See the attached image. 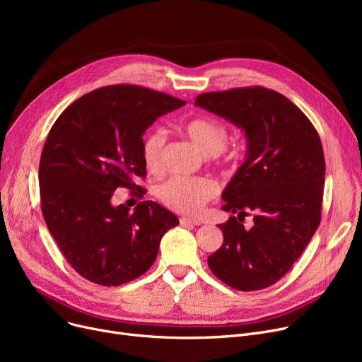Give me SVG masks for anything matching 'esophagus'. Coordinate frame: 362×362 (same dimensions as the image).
Returning a JSON list of instances; mask_svg holds the SVG:
<instances>
[{
	"label": "esophagus",
	"mask_w": 362,
	"mask_h": 362,
	"mask_svg": "<svg viewBox=\"0 0 362 362\" xmlns=\"http://www.w3.org/2000/svg\"><path fill=\"white\" fill-rule=\"evenodd\" d=\"M180 224L182 226H199L201 221L197 220V218H191V217H182Z\"/></svg>",
	"instance_id": "obj_1"
}]
</instances>
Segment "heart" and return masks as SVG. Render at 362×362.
Masks as SVG:
<instances>
[{
    "mask_svg": "<svg viewBox=\"0 0 362 362\" xmlns=\"http://www.w3.org/2000/svg\"><path fill=\"white\" fill-rule=\"evenodd\" d=\"M182 132L191 139L206 157H217L227 144V127L213 117H194L180 126ZM167 136L161 129L149 130L142 142V158L148 170L163 168ZM161 201L179 213L195 214L217 197V185L211 179L171 177L160 186Z\"/></svg>",
    "mask_w": 362,
    "mask_h": 362,
    "instance_id": "heart-1",
    "label": "heart"
}]
</instances>
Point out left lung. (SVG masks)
I'll use <instances>...</instances> for the list:
<instances>
[{
	"label": "left lung",
	"mask_w": 362,
	"mask_h": 362,
	"mask_svg": "<svg viewBox=\"0 0 362 362\" xmlns=\"http://www.w3.org/2000/svg\"><path fill=\"white\" fill-rule=\"evenodd\" d=\"M195 105L245 130L246 160L226 186L223 245L208 257L230 288L265 289L286 274L321 221L326 161L310 119L284 95L262 86L201 93ZM253 214V227L242 224Z\"/></svg>",
	"instance_id": "left-lung-1"
}]
</instances>
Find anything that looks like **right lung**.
Instances as JSON below:
<instances>
[{
  "mask_svg": "<svg viewBox=\"0 0 362 362\" xmlns=\"http://www.w3.org/2000/svg\"><path fill=\"white\" fill-rule=\"evenodd\" d=\"M186 103L138 85L95 89L52 124L40 161L41 208L49 233L71 267L101 286L135 280L154 264L164 233L179 218L157 202L135 211L114 206L126 187L139 198L146 176L142 135Z\"/></svg>",
  "mask_w": 362,
  "mask_h": 362,
  "instance_id": "right-lung-1",
  "label": "right lung"
}]
</instances>
